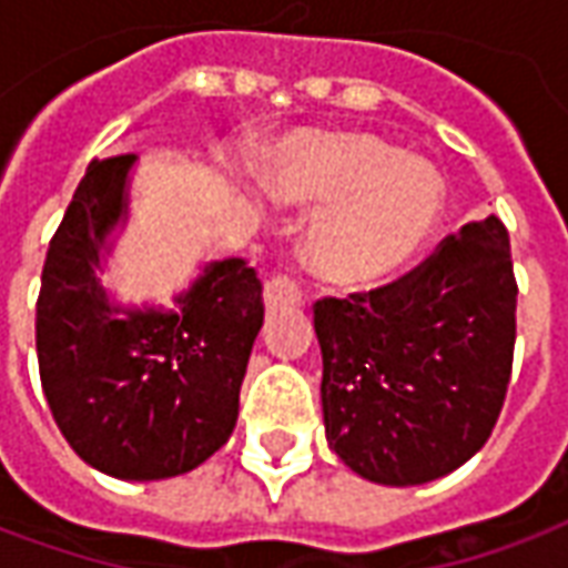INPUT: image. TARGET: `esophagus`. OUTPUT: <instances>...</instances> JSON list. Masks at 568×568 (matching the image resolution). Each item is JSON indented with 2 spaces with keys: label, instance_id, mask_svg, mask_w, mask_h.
Masks as SVG:
<instances>
[{
  "label": "esophagus",
  "instance_id": "obj_1",
  "mask_svg": "<svg viewBox=\"0 0 568 568\" xmlns=\"http://www.w3.org/2000/svg\"><path fill=\"white\" fill-rule=\"evenodd\" d=\"M301 295H297V285L288 280V276H271L264 283V304L267 307H280V304H297Z\"/></svg>",
  "mask_w": 568,
  "mask_h": 568
}]
</instances>
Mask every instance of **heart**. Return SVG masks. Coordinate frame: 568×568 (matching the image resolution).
Wrapping results in <instances>:
<instances>
[{"mask_svg": "<svg viewBox=\"0 0 568 568\" xmlns=\"http://www.w3.org/2000/svg\"><path fill=\"white\" fill-rule=\"evenodd\" d=\"M283 210L316 212L301 261L334 292H365L405 271L438 231L447 187L423 158L371 133H304L258 170Z\"/></svg>", "mask_w": 568, "mask_h": 568, "instance_id": "heart-1", "label": "heart"}]
</instances>
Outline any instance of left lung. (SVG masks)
<instances>
[{"mask_svg": "<svg viewBox=\"0 0 568 568\" xmlns=\"http://www.w3.org/2000/svg\"><path fill=\"white\" fill-rule=\"evenodd\" d=\"M517 283L496 215L398 283L316 304L325 438L358 477L419 487L487 444L511 381Z\"/></svg>", "mask_w": 568, "mask_h": 568, "instance_id": "8db88e82", "label": "left lung"}]
</instances>
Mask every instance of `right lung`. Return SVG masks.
I'll use <instances>...</instances> for the list:
<instances>
[{
  "label": "right lung",
  "instance_id": "1",
  "mask_svg": "<svg viewBox=\"0 0 568 568\" xmlns=\"http://www.w3.org/2000/svg\"><path fill=\"white\" fill-rule=\"evenodd\" d=\"M136 154L91 161L57 227L36 307L42 389L84 463L118 480H166L231 438L264 322L246 261L200 264L173 307L103 285L130 224Z\"/></svg>",
  "mask_w": 568,
  "mask_h": 568
}]
</instances>
